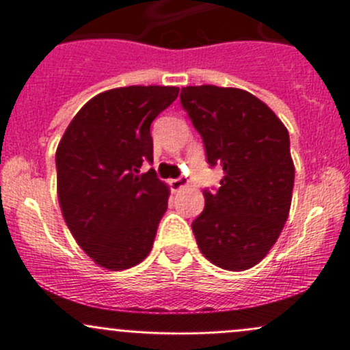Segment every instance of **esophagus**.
<instances>
[{
    "label": "esophagus",
    "instance_id": "esophagus-1",
    "mask_svg": "<svg viewBox=\"0 0 350 350\" xmlns=\"http://www.w3.org/2000/svg\"><path fill=\"white\" fill-rule=\"evenodd\" d=\"M169 185H171L172 191H179V189H183L188 186V181H186L185 178H176V179H171V181H169Z\"/></svg>",
    "mask_w": 350,
    "mask_h": 350
}]
</instances>
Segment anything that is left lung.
<instances>
[{"label":"left lung","instance_id":"8db88e82","mask_svg":"<svg viewBox=\"0 0 350 350\" xmlns=\"http://www.w3.org/2000/svg\"><path fill=\"white\" fill-rule=\"evenodd\" d=\"M179 98L208 164L225 172L217 191H203L204 210L191 225L198 247L215 266L245 271L267 256L288 220L289 133L273 109L239 88L186 86Z\"/></svg>","mask_w":350,"mask_h":350}]
</instances>
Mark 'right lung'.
<instances>
[{
  "label": "right lung",
  "instance_id": "1",
  "mask_svg": "<svg viewBox=\"0 0 350 350\" xmlns=\"http://www.w3.org/2000/svg\"><path fill=\"white\" fill-rule=\"evenodd\" d=\"M174 86H126L91 98L66 129L57 152V196L81 249L109 271L149 256L169 188L154 169L150 123L178 98Z\"/></svg>",
  "mask_w": 350,
  "mask_h": 350
}]
</instances>
